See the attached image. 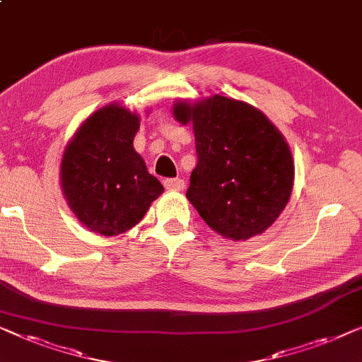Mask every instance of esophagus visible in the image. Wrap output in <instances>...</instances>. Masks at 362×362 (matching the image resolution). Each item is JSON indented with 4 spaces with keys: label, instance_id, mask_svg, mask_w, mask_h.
<instances>
[{
    "label": "esophagus",
    "instance_id": "1",
    "mask_svg": "<svg viewBox=\"0 0 362 362\" xmlns=\"http://www.w3.org/2000/svg\"><path fill=\"white\" fill-rule=\"evenodd\" d=\"M164 187L167 188V190L180 192V190H183V187H185V183H183L182 179H165Z\"/></svg>",
    "mask_w": 362,
    "mask_h": 362
}]
</instances>
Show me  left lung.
<instances>
[{
    "mask_svg": "<svg viewBox=\"0 0 362 362\" xmlns=\"http://www.w3.org/2000/svg\"><path fill=\"white\" fill-rule=\"evenodd\" d=\"M174 116L193 124L198 162L187 198L206 225L233 241L266 231L293 187V159L281 131L257 108L221 95L177 101Z\"/></svg>",
    "mask_w": 362,
    "mask_h": 362,
    "instance_id": "obj_1",
    "label": "left lung"
}]
</instances>
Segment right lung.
<instances>
[{"label": "right lung", "instance_id": "obj_1", "mask_svg": "<svg viewBox=\"0 0 362 362\" xmlns=\"http://www.w3.org/2000/svg\"><path fill=\"white\" fill-rule=\"evenodd\" d=\"M139 115L118 103L88 116L64 151L60 187L88 230L116 236L137 225L164 192L132 147Z\"/></svg>", "mask_w": 362, "mask_h": 362}]
</instances>
